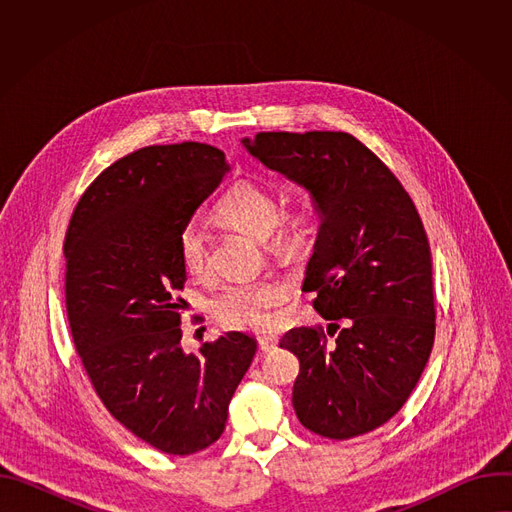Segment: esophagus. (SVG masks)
<instances>
[{"instance_id":"obj_1","label":"esophagus","mask_w":512,"mask_h":512,"mask_svg":"<svg viewBox=\"0 0 512 512\" xmlns=\"http://www.w3.org/2000/svg\"><path fill=\"white\" fill-rule=\"evenodd\" d=\"M277 346L275 338H259V350L261 352H271Z\"/></svg>"}]
</instances>
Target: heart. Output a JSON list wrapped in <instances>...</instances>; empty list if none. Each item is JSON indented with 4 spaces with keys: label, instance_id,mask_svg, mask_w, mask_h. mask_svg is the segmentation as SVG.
<instances>
[{
    "label": "heart",
    "instance_id": "1",
    "mask_svg": "<svg viewBox=\"0 0 512 512\" xmlns=\"http://www.w3.org/2000/svg\"><path fill=\"white\" fill-rule=\"evenodd\" d=\"M221 223L257 241H265L275 255H294L304 249L310 233L312 206L300 202L279 210L273 188L261 182L233 186L214 206ZM206 233L188 223L178 233V259L186 273L200 275L206 267ZM285 298V287L275 279L227 285L212 298L214 318L231 328L263 330L271 324V308Z\"/></svg>",
    "mask_w": 512,
    "mask_h": 512
}]
</instances>
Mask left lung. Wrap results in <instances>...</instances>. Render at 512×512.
<instances>
[{
  "instance_id": "8db88e82",
  "label": "left lung",
  "mask_w": 512,
  "mask_h": 512,
  "mask_svg": "<svg viewBox=\"0 0 512 512\" xmlns=\"http://www.w3.org/2000/svg\"><path fill=\"white\" fill-rule=\"evenodd\" d=\"M243 145L304 186L320 214L304 289L338 336L330 344L322 328L302 326L281 338L300 360L296 415L330 440L369 433L409 399L433 346L431 251L419 212L350 133L263 131Z\"/></svg>"
}]
</instances>
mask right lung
I'll return each instance as SVG.
<instances>
[{
	"mask_svg": "<svg viewBox=\"0 0 512 512\" xmlns=\"http://www.w3.org/2000/svg\"><path fill=\"white\" fill-rule=\"evenodd\" d=\"M227 172L206 143L141 148L95 178L64 237L66 314L83 367L107 411L172 456L223 435L257 350L243 332L196 354L180 346L178 233Z\"/></svg>",
	"mask_w": 512,
	"mask_h": 512,
	"instance_id": "right-lung-1",
	"label": "right lung"
}]
</instances>
